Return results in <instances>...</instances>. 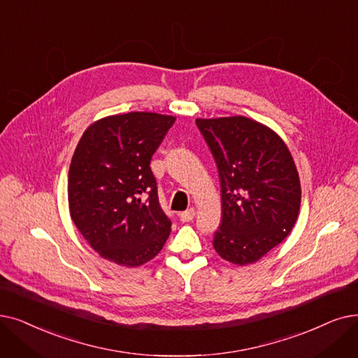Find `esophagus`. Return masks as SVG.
I'll use <instances>...</instances> for the list:
<instances>
[{
  "label": "esophagus",
  "mask_w": 358,
  "mask_h": 358,
  "mask_svg": "<svg viewBox=\"0 0 358 358\" xmlns=\"http://www.w3.org/2000/svg\"><path fill=\"white\" fill-rule=\"evenodd\" d=\"M194 215H196L194 208H190V209H187V210H184V212L180 213V220H181L182 222H190V221H193Z\"/></svg>",
  "instance_id": "esophagus-1"
}]
</instances>
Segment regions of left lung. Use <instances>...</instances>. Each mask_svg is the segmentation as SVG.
<instances>
[{
	"label": "left lung",
	"mask_w": 358,
	"mask_h": 358,
	"mask_svg": "<svg viewBox=\"0 0 358 358\" xmlns=\"http://www.w3.org/2000/svg\"><path fill=\"white\" fill-rule=\"evenodd\" d=\"M221 180L222 220L213 247L247 265L281 243L297 221L301 187L285 143L245 117L196 120Z\"/></svg>",
	"instance_id": "1"
}]
</instances>
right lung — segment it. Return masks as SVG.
Listing matches in <instances>:
<instances>
[{
	"mask_svg": "<svg viewBox=\"0 0 358 358\" xmlns=\"http://www.w3.org/2000/svg\"><path fill=\"white\" fill-rule=\"evenodd\" d=\"M176 118L129 113L96 121L83 133L69 171L71 220L103 259L141 266L164 247L171 221L150 169Z\"/></svg>",
	"mask_w": 358,
	"mask_h": 358,
	"instance_id": "add662e5",
	"label": "right lung"
}]
</instances>
